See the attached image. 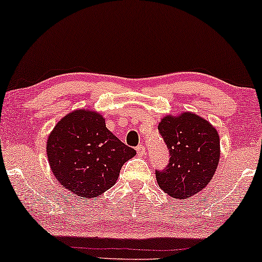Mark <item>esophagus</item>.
<instances>
[{
    "label": "esophagus",
    "instance_id": "1",
    "mask_svg": "<svg viewBox=\"0 0 262 262\" xmlns=\"http://www.w3.org/2000/svg\"><path fill=\"white\" fill-rule=\"evenodd\" d=\"M136 151H137V155L143 156L145 154V148L141 144V145H138L137 148H136Z\"/></svg>",
    "mask_w": 262,
    "mask_h": 262
}]
</instances>
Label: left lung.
<instances>
[{
    "instance_id": "left-lung-1",
    "label": "left lung",
    "mask_w": 262,
    "mask_h": 262,
    "mask_svg": "<svg viewBox=\"0 0 262 262\" xmlns=\"http://www.w3.org/2000/svg\"><path fill=\"white\" fill-rule=\"evenodd\" d=\"M169 150V163L156 170L157 184L175 199L185 200L205 188L221 157L220 136L209 121L192 112L164 117L159 124Z\"/></svg>"
}]
</instances>
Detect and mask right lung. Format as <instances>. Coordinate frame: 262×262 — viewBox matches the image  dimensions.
Masks as SVG:
<instances>
[{
  "label": "right lung",
  "instance_id": "right-lung-1",
  "mask_svg": "<svg viewBox=\"0 0 262 262\" xmlns=\"http://www.w3.org/2000/svg\"><path fill=\"white\" fill-rule=\"evenodd\" d=\"M46 152L59 184L80 199L110 189L123 164L136 155L106 127L101 114L87 110L74 111L57 123Z\"/></svg>",
  "mask_w": 262,
  "mask_h": 262
}]
</instances>
